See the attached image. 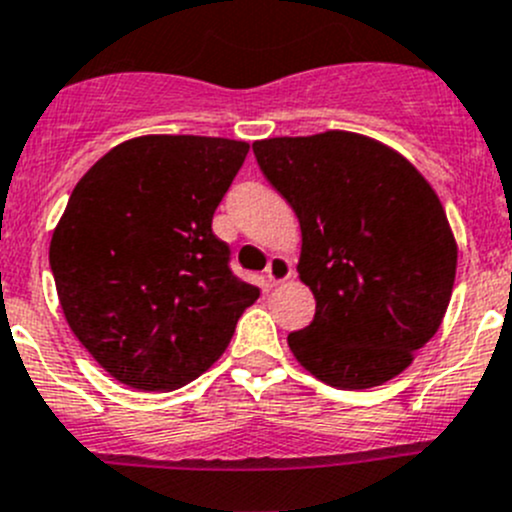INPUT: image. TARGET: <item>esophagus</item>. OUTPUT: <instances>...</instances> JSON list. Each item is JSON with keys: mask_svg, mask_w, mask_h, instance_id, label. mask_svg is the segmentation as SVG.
<instances>
[{"mask_svg": "<svg viewBox=\"0 0 512 512\" xmlns=\"http://www.w3.org/2000/svg\"><path fill=\"white\" fill-rule=\"evenodd\" d=\"M265 277H267V285L275 287V285H282L285 280H290L292 277V265L287 257L282 255H275L270 262H267V270H265Z\"/></svg>", "mask_w": 512, "mask_h": 512, "instance_id": "1", "label": "esophagus"}]
</instances>
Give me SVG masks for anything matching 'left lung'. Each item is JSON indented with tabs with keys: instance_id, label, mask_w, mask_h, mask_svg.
Listing matches in <instances>:
<instances>
[{
	"instance_id": "left-lung-1",
	"label": "left lung",
	"mask_w": 512,
	"mask_h": 512,
	"mask_svg": "<svg viewBox=\"0 0 512 512\" xmlns=\"http://www.w3.org/2000/svg\"><path fill=\"white\" fill-rule=\"evenodd\" d=\"M262 175L300 220L297 272L315 317L287 335L317 380L367 390L393 380L438 332L458 245L443 205L393 147L355 132L252 145Z\"/></svg>"
}]
</instances>
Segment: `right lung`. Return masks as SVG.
<instances>
[{
	"label": "right lung",
	"instance_id": "right-lung-1",
	"mask_svg": "<svg viewBox=\"0 0 512 512\" xmlns=\"http://www.w3.org/2000/svg\"><path fill=\"white\" fill-rule=\"evenodd\" d=\"M250 145L145 135L109 150L77 182L49 265L77 340L137 390H177L230 345L260 297L230 270L212 215Z\"/></svg>",
	"mask_w": 512,
	"mask_h": 512
}]
</instances>
